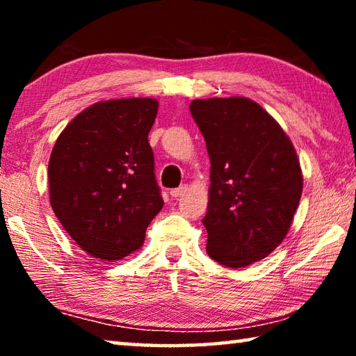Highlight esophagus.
<instances>
[{
  "label": "esophagus",
  "instance_id": "34e87169",
  "mask_svg": "<svg viewBox=\"0 0 356 356\" xmlns=\"http://www.w3.org/2000/svg\"><path fill=\"white\" fill-rule=\"evenodd\" d=\"M186 190H188V186H186V185H182V186H179V188H174V190H171V191H170V195H171L172 197H176V200H177V197H180L182 195H185Z\"/></svg>",
  "mask_w": 356,
  "mask_h": 356
}]
</instances>
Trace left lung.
I'll use <instances>...</instances> for the list:
<instances>
[{
    "mask_svg": "<svg viewBox=\"0 0 356 356\" xmlns=\"http://www.w3.org/2000/svg\"><path fill=\"white\" fill-rule=\"evenodd\" d=\"M190 111L210 159L202 220L207 254L226 267H246L287 236L303 191L297 152L281 125L251 99H197Z\"/></svg>",
    "mask_w": 356,
    "mask_h": 356,
    "instance_id": "obj_1",
    "label": "left lung"
}]
</instances>
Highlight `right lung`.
Instances as JSON below:
<instances>
[{"label":"right lung","instance_id":"obj_1","mask_svg":"<svg viewBox=\"0 0 356 356\" xmlns=\"http://www.w3.org/2000/svg\"><path fill=\"white\" fill-rule=\"evenodd\" d=\"M155 99L97 102L70 120L48 163L50 204L83 251L114 262L140 250L163 207L149 131Z\"/></svg>","mask_w":356,"mask_h":356}]
</instances>
